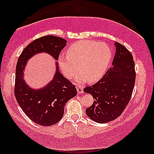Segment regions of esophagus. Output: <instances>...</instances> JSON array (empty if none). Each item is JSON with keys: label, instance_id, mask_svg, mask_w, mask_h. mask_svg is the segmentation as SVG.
Listing matches in <instances>:
<instances>
[{"label": "esophagus", "instance_id": "esophagus-1", "mask_svg": "<svg viewBox=\"0 0 154 154\" xmlns=\"http://www.w3.org/2000/svg\"><path fill=\"white\" fill-rule=\"evenodd\" d=\"M76 90L78 91V93H83V88L81 85H78L76 86Z\"/></svg>", "mask_w": 154, "mask_h": 154}]
</instances>
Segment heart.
Returning <instances> with one entry per match:
<instances>
[{"label":"heart","mask_w":154,"mask_h":154,"mask_svg":"<svg viewBox=\"0 0 154 154\" xmlns=\"http://www.w3.org/2000/svg\"><path fill=\"white\" fill-rule=\"evenodd\" d=\"M109 47L104 42L83 40L73 43L66 51V56L60 55L59 66L66 76L71 79L78 71L81 80L94 83L105 73L111 59Z\"/></svg>","instance_id":"obj_1"}]
</instances>
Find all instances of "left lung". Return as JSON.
I'll return each instance as SVG.
<instances>
[{
    "instance_id": "obj_1",
    "label": "left lung",
    "mask_w": 154,
    "mask_h": 154,
    "mask_svg": "<svg viewBox=\"0 0 154 154\" xmlns=\"http://www.w3.org/2000/svg\"><path fill=\"white\" fill-rule=\"evenodd\" d=\"M115 45L113 66L96 83L83 89L94 99L85 112L95 122L107 123L120 116L130 101L134 87L136 72L132 54L121 44L115 42Z\"/></svg>"
}]
</instances>
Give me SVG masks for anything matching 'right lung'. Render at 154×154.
Wrapping results in <instances>:
<instances>
[{"label": "right lung", "instance_id": "right-lung-1", "mask_svg": "<svg viewBox=\"0 0 154 154\" xmlns=\"http://www.w3.org/2000/svg\"><path fill=\"white\" fill-rule=\"evenodd\" d=\"M67 41L61 37L47 35L35 39L26 47L17 60L15 69V96L25 115L34 122L42 126H51L62 118L66 103L77 95L76 88L71 81L57 71L52 81L45 88L33 89L23 78L27 61L38 53L49 54L56 60Z\"/></svg>", "mask_w": 154, "mask_h": 154}]
</instances>
